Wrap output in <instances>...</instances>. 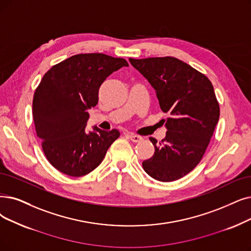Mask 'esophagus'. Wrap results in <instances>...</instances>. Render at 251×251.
Masks as SVG:
<instances>
[{
  "label": "esophagus",
  "mask_w": 251,
  "mask_h": 251,
  "mask_svg": "<svg viewBox=\"0 0 251 251\" xmlns=\"http://www.w3.org/2000/svg\"><path fill=\"white\" fill-rule=\"evenodd\" d=\"M128 137L131 139L132 141H134V143H138V141H140L141 139H143V137H141V136H139L137 134H133V133H130L128 135Z\"/></svg>",
  "instance_id": "esophagus-1"
}]
</instances>
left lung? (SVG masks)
<instances>
[{
  "mask_svg": "<svg viewBox=\"0 0 251 251\" xmlns=\"http://www.w3.org/2000/svg\"><path fill=\"white\" fill-rule=\"evenodd\" d=\"M130 63L156 90L161 110L169 117L166 136L155 147L152 157L143 162L150 176L173 181L199 164L220 118V104L205 75L176 57L129 58Z\"/></svg>",
  "mask_w": 251,
  "mask_h": 251,
  "instance_id": "obj_1",
  "label": "left lung"
}]
</instances>
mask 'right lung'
Returning a JSON list of instances; mask_svg holds the SVG:
<instances>
[{
	"label": "right lung",
	"mask_w": 251,
	"mask_h": 251,
	"mask_svg": "<svg viewBox=\"0 0 251 251\" xmlns=\"http://www.w3.org/2000/svg\"><path fill=\"white\" fill-rule=\"evenodd\" d=\"M128 67L124 58L102 53L71 56L44 75L32 100V118L50 164L69 176L90 173L120 136L117 129L94 126L86 131L88 108L99 102V90L114 72Z\"/></svg>",
	"instance_id": "1"
}]
</instances>
